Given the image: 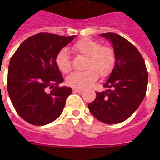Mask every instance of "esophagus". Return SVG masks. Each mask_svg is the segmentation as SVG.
<instances>
[{"mask_svg":"<svg viewBox=\"0 0 160 160\" xmlns=\"http://www.w3.org/2000/svg\"><path fill=\"white\" fill-rule=\"evenodd\" d=\"M73 90H74V91H75V92H82L83 90V89H77V88H74V89H73Z\"/></svg>","mask_w":160,"mask_h":160,"instance_id":"obj_1","label":"esophagus"}]
</instances>
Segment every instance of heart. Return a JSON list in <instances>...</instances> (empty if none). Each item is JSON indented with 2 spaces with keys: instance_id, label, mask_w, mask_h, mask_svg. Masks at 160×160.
Listing matches in <instances>:
<instances>
[{
  "instance_id": "1",
  "label": "heart",
  "mask_w": 160,
  "mask_h": 160,
  "mask_svg": "<svg viewBox=\"0 0 160 160\" xmlns=\"http://www.w3.org/2000/svg\"><path fill=\"white\" fill-rule=\"evenodd\" d=\"M77 53L87 57L85 71L71 73L66 78V83L71 87L83 89L90 85L98 79L99 74L102 76L109 75L115 64V54L109 46H102L100 42L90 39H82L74 46ZM58 69L63 73L71 70L70 55L67 49H61L55 56Z\"/></svg>"
}]
</instances>
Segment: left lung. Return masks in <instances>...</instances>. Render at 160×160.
Listing matches in <instances>:
<instances>
[{"mask_svg": "<svg viewBox=\"0 0 160 160\" xmlns=\"http://www.w3.org/2000/svg\"><path fill=\"white\" fill-rule=\"evenodd\" d=\"M115 54V64L104 84L107 90L96 92V98L88 105L90 113L108 124L121 123L130 117L145 96L148 72L142 55L126 39L115 33H105Z\"/></svg>", "mask_w": 160, "mask_h": 160, "instance_id": "left-lung-1", "label": "left lung"}]
</instances>
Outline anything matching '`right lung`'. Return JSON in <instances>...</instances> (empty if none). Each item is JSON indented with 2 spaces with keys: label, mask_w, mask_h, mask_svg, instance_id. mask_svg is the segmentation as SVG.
I'll return each instance as SVG.
<instances>
[{
  "label": "right lung",
  "mask_w": 160,
  "mask_h": 160,
  "mask_svg": "<svg viewBox=\"0 0 160 160\" xmlns=\"http://www.w3.org/2000/svg\"><path fill=\"white\" fill-rule=\"evenodd\" d=\"M75 36L39 33L27 38L12 55L8 68L7 90L20 116L34 125H46L63 112L72 92L64 81L55 56ZM48 88L51 90L47 91Z\"/></svg>",
  "instance_id": "1"
}]
</instances>
